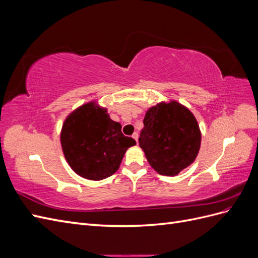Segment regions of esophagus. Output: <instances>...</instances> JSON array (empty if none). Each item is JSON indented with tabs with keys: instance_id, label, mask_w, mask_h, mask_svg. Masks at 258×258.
I'll list each match as a JSON object with an SVG mask.
<instances>
[{
	"instance_id": "1",
	"label": "esophagus",
	"mask_w": 258,
	"mask_h": 258,
	"mask_svg": "<svg viewBox=\"0 0 258 258\" xmlns=\"http://www.w3.org/2000/svg\"><path fill=\"white\" fill-rule=\"evenodd\" d=\"M132 138H134V139L136 140V141L138 142V138H139V135H138V132H135V134H134V135H132Z\"/></svg>"
}]
</instances>
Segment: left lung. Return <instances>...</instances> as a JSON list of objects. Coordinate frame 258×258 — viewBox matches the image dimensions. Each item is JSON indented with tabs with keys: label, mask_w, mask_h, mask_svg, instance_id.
Returning a JSON list of instances; mask_svg holds the SVG:
<instances>
[{
	"label": "left lung",
	"mask_w": 258,
	"mask_h": 258,
	"mask_svg": "<svg viewBox=\"0 0 258 258\" xmlns=\"http://www.w3.org/2000/svg\"><path fill=\"white\" fill-rule=\"evenodd\" d=\"M143 123L139 144L159 174L174 176L196 159L201 134L188 108L176 101L161 102L146 112Z\"/></svg>",
	"instance_id": "left-lung-1"
}]
</instances>
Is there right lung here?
<instances>
[{"label": "right lung", "mask_w": 258, "mask_h": 258, "mask_svg": "<svg viewBox=\"0 0 258 258\" xmlns=\"http://www.w3.org/2000/svg\"><path fill=\"white\" fill-rule=\"evenodd\" d=\"M61 145L75 173L100 181L118 170L124 153L136 141L122 135L121 124L110 118L106 108L90 102L67 117Z\"/></svg>", "instance_id": "right-lung-1"}]
</instances>
